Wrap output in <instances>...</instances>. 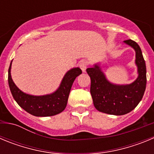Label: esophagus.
Segmentation results:
<instances>
[{
    "label": "esophagus",
    "instance_id": "obj_1",
    "mask_svg": "<svg viewBox=\"0 0 154 154\" xmlns=\"http://www.w3.org/2000/svg\"><path fill=\"white\" fill-rule=\"evenodd\" d=\"M88 65H89V63H88V62L85 60L81 61V62H79V67H80V69H82V72H85V69H87V66H88Z\"/></svg>",
    "mask_w": 154,
    "mask_h": 154
}]
</instances>
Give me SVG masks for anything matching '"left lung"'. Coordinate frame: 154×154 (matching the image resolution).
Returning a JSON list of instances; mask_svg holds the SVG:
<instances>
[{
    "mask_svg": "<svg viewBox=\"0 0 154 154\" xmlns=\"http://www.w3.org/2000/svg\"><path fill=\"white\" fill-rule=\"evenodd\" d=\"M136 51V65L138 77L129 85H116L107 80L97 64L88 68L86 72L91 79L90 92L94 106L99 112L121 116L131 112L141 101L146 85V63L140 48L137 42L124 41Z\"/></svg>",
    "mask_w": 154,
    "mask_h": 154,
    "instance_id": "8db88e82",
    "label": "left lung"
}]
</instances>
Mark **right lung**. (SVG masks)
<instances>
[{"mask_svg": "<svg viewBox=\"0 0 154 154\" xmlns=\"http://www.w3.org/2000/svg\"><path fill=\"white\" fill-rule=\"evenodd\" d=\"M11 62L8 69V84L14 99L21 108L35 116H51L62 112L66 107L75 79L82 74L79 68H73L66 72L55 92L45 96H32L24 93L16 86L11 79Z\"/></svg>", "mask_w": 154, "mask_h": 154, "instance_id": "obj_1", "label": "right lung"}]
</instances>
